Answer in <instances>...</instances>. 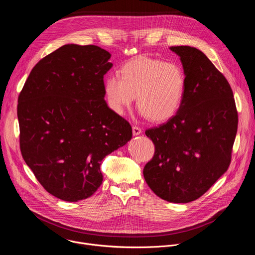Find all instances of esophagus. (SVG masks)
I'll use <instances>...</instances> for the list:
<instances>
[{"label": "esophagus", "instance_id": "obj_1", "mask_svg": "<svg viewBox=\"0 0 255 255\" xmlns=\"http://www.w3.org/2000/svg\"><path fill=\"white\" fill-rule=\"evenodd\" d=\"M132 132H133V135H134V136L140 135V134L142 133L141 129H140L139 127H137V126H133V127H132Z\"/></svg>", "mask_w": 255, "mask_h": 255}]
</instances>
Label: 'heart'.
<instances>
[{
    "mask_svg": "<svg viewBox=\"0 0 255 255\" xmlns=\"http://www.w3.org/2000/svg\"><path fill=\"white\" fill-rule=\"evenodd\" d=\"M186 88V75L178 64L150 57L126 62L120 77L110 75L104 83L108 103L116 113L123 114L137 96L141 114L153 122H164L177 113Z\"/></svg>",
    "mask_w": 255,
    "mask_h": 255,
    "instance_id": "1",
    "label": "heart"
}]
</instances>
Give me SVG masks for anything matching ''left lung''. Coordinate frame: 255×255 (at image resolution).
Returning a JSON list of instances; mask_svg holds the SVG:
<instances>
[{"instance_id":"1","label":"left lung","mask_w":255,"mask_h":255,"mask_svg":"<svg viewBox=\"0 0 255 255\" xmlns=\"http://www.w3.org/2000/svg\"><path fill=\"white\" fill-rule=\"evenodd\" d=\"M169 49L183 64L186 94L172 118L145 131L155 153L143 175L156 196L185 204L203 196L227 171L238 115L229 83L201 50Z\"/></svg>"}]
</instances>
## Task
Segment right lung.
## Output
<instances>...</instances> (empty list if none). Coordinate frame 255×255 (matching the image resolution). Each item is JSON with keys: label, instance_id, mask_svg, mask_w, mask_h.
Returning a JSON list of instances; mask_svg holds the SVG:
<instances>
[{"label": "right lung", "instance_id": "1", "mask_svg": "<svg viewBox=\"0 0 255 255\" xmlns=\"http://www.w3.org/2000/svg\"><path fill=\"white\" fill-rule=\"evenodd\" d=\"M110 57L96 45H63L33 67L18 98L22 156L62 201L91 197L103 181L101 161L132 138L105 101Z\"/></svg>", "mask_w": 255, "mask_h": 255}]
</instances>
